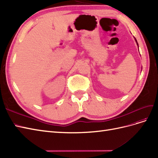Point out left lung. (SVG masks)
I'll return each instance as SVG.
<instances>
[{"label":"left lung","mask_w":158,"mask_h":158,"mask_svg":"<svg viewBox=\"0 0 158 158\" xmlns=\"http://www.w3.org/2000/svg\"><path fill=\"white\" fill-rule=\"evenodd\" d=\"M135 40H136V39H135ZM136 42H137V40H136ZM137 45H138V44H137Z\"/></svg>","instance_id":"8db88e82"}]
</instances>
